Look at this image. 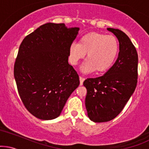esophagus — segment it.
<instances>
[{"label": "esophagus", "instance_id": "1", "mask_svg": "<svg viewBox=\"0 0 149 149\" xmlns=\"http://www.w3.org/2000/svg\"><path fill=\"white\" fill-rule=\"evenodd\" d=\"M79 79H80V85H81V86H82L83 83V81H85V78L82 77V76H80Z\"/></svg>", "mask_w": 149, "mask_h": 149}]
</instances>
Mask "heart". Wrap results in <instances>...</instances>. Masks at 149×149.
Instances as JSON below:
<instances>
[{"instance_id":"1","label":"heart","mask_w":149,"mask_h":149,"mask_svg":"<svg viewBox=\"0 0 149 149\" xmlns=\"http://www.w3.org/2000/svg\"><path fill=\"white\" fill-rule=\"evenodd\" d=\"M118 40L113 35L98 32H91L83 36L78 44L73 43L69 47V60L72 64H77L87 53V61L83 65L84 73L95 70L102 73L112 66L118 55Z\"/></svg>"}]
</instances>
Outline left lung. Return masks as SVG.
<instances>
[{
	"label": "left lung",
	"mask_w": 149,
	"mask_h": 149,
	"mask_svg": "<svg viewBox=\"0 0 149 149\" xmlns=\"http://www.w3.org/2000/svg\"><path fill=\"white\" fill-rule=\"evenodd\" d=\"M118 39L120 52L114 65L103 76L87 78L86 107L90 120L105 122L122 112L135 91L138 78V54L135 47L125 32L107 28Z\"/></svg>",
	"instance_id": "left-lung-1"
}]
</instances>
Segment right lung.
I'll use <instances>...</instances> for the list:
<instances>
[{"instance_id":"obj_1","label":"right lung","mask_w":149,"mask_h":149,"mask_svg":"<svg viewBox=\"0 0 149 149\" xmlns=\"http://www.w3.org/2000/svg\"><path fill=\"white\" fill-rule=\"evenodd\" d=\"M79 27L48 22L25 37L19 46L14 77L24 107L37 118L50 120L60 114L79 86L68 63L69 47Z\"/></svg>"}]
</instances>
